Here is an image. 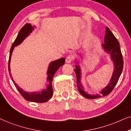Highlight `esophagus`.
<instances>
[{
	"label": "esophagus",
	"mask_w": 131,
	"mask_h": 131,
	"mask_svg": "<svg viewBox=\"0 0 131 131\" xmlns=\"http://www.w3.org/2000/svg\"><path fill=\"white\" fill-rule=\"evenodd\" d=\"M73 59V57L72 56H68L67 57V58H66V63H71V62H72Z\"/></svg>",
	"instance_id": "obj_1"
}]
</instances>
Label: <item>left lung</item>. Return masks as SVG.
<instances>
[{
  "label": "left lung",
  "instance_id": "1",
  "mask_svg": "<svg viewBox=\"0 0 131 131\" xmlns=\"http://www.w3.org/2000/svg\"><path fill=\"white\" fill-rule=\"evenodd\" d=\"M104 43L101 45V48L105 53L108 54L110 56V59L113 63L114 70L111 76V78L108 84L101 90L99 94H89L84 90V87L81 84V68L80 63H81V60L83 61L81 54H80L81 60L80 59L75 60V69L74 71L77 76V82L78 90L81 95L87 99H92L101 97L102 96H107L112 92V90L117 83L120 76L121 75L123 68V60L122 54L121 53V50L120 48V44L117 39L112 34L109 28L106 27L105 35L104 38Z\"/></svg>",
  "mask_w": 131,
  "mask_h": 131
}]
</instances>
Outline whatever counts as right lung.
Here are the masks:
<instances>
[{
  "instance_id": "obj_1",
  "label": "right lung",
  "mask_w": 131,
  "mask_h": 131,
  "mask_svg": "<svg viewBox=\"0 0 131 131\" xmlns=\"http://www.w3.org/2000/svg\"><path fill=\"white\" fill-rule=\"evenodd\" d=\"M35 28L36 27L35 26H32L30 24L27 23L25 24L20 30L16 39L14 42L13 44L12 45L11 50H10L8 62V70L9 72L10 77H11L12 81H13L14 84L15 85V88L17 89L26 101L34 102H39V103H43V102H46L47 101H48L53 96V88H52V81H53L54 75L56 72L59 69V68L63 65L64 63L65 59L64 57L52 61L50 63L47 71V83L45 84V87L43 90H39V91L31 92L25 91L22 88H21L20 86H18V84L14 80L11 74H10V71H11L10 63H11V56L14 49L15 47L21 44L27 36L30 35L31 33L34 30Z\"/></svg>"
}]
</instances>
